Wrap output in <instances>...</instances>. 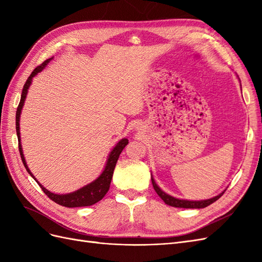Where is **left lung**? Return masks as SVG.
<instances>
[{
    "label": "left lung",
    "instance_id": "left-lung-1",
    "mask_svg": "<svg viewBox=\"0 0 262 262\" xmlns=\"http://www.w3.org/2000/svg\"><path fill=\"white\" fill-rule=\"evenodd\" d=\"M242 86V85H241ZM150 179H152V184H153V187L155 189L156 193L161 196V199L166 203L170 205V207H175V208H184V209H203L205 207H208V205L212 204L213 202H215L217 199H220V198L222 196V194L224 193L221 192L220 194L215 195L211 198V199H207V200H199V201H193V200H184V199H179V198H175L172 196L168 193H166L165 191H163V190L157 186L155 179L153 178V175L150 173Z\"/></svg>",
    "mask_w": 262,
    "mask_h": 262
}]
</instances>
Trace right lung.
I'll use <instances>...</instances> for the list:
<instances>
[{"mask_svg": "<svg viewBox=\"0 0 262 262\" xmlns=\"http://www.w3.org/2000/svg\"><path fill=\"white\" fill-rule=\"evenodd\" d=\"M52 59H53V57L48 59V60H46L41 66L37 67L33 71V73H31L30 76L27 78L25 85H24V89H23V92H21V96H20V101H19V105L17 107V112H16V133H17V138H18V148H19L20 157H21L23 164H24V166H25L27 172L37 181V184L40 186V188L42 189V191L47 195H48L52 201H54L55 203H58L60 205H63V207H67V208L90 207V205H93L95 203H97L98 201H100L102 198L105 196V194L108 192L109 187H110V182H112V179H113L114 170H115V167H116V164L118 162L119 155L121 154L122 149L125 147V145L129 143V140L123 138V139H121L120 141H119L118 143L115 145V147L112 149V152L109 153V155L107 157L106 165H105V167H104V170L101 171L100 175L96 179L93 180L92 182H90V184H87L86 186L75 190V191H73V192L64 193V194L53 193V192L49 191L48 189H46L40 184V182H39L35 178V176L33 175V172H31L30 169L28 168L26 160H25V156H24V153H23V146H21V143H20L19 120H20L21 110H23L24 104H25V100H26V97H27L28 90H29L31 83H33V78L39 72H41V71L47 66H48V63Z\"/></svg>", "mask_w": 262, "mask_h": 262, "instance_id": "obj_1", "label": "right lung"}]
</instances>
